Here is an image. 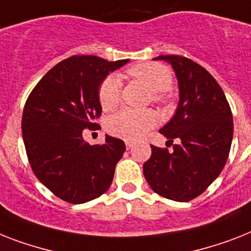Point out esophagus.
<instances>
[{"label":"esophagus","mask_w":251,"mask_h":251,"mask_svg":"<svg viewBox=\"0 0 251 251\" xmlns=\"http://www.w3.org/2000/svg\"><path fill=\"white\" fill-rule=\"evenodd\" d=\"M126 146H127V149L129 150V149L133 148V142H132V141H126Z\"/></svg>","instance_id":"obj_1"}]
</instances>
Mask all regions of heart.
<instances>
[{
	"instance_id": "b5f03b06",
	"label": "heart",
	"mask_w": 251,
	"mask_h": 251,
	"mask_svg": "<svg viewBox=\"0 0 251 251\" xmlns=\"http://www.w3.org/2000/svg\"><path fill=\"white\" fill-rule=\"evenodd\" d=\"M128 74L151 91L156 103H167V91L173 84V74L168 66L158 63H142L128 69ZM121 76L107 75L99 87V101L103 110H113L121 102ZM158 118L154 111L123 109L107 118L106 129L113 136L134 141L155 127Z\"/></svg>"
}]
</instances>
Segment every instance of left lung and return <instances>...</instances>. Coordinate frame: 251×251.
Here are the masks:
<instances>
[{"label": "left lung", "mask_w": 251, "mask_h": 251, "mask_svg": "<svg viewBox=\"0 0 251 251\" xmlns=\"http://www.w3.org/2000/svg\"><path fill=\"white\" fill-rule=\"evenodd\" d=\"M154 60L172 64L177 75L179 102L171 121L159 132L173 151L151 145L144 164L150 187L163 198L190 201L218 177L228 158L233 137L231 107L218 82L198 63L178 55Z\"/></svg>", "instance_id": "obj_1"}]
</instances>
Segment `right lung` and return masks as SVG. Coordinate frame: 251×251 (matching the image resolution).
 <instances>
[{"label": "right lung", "instance_id": "1", "mask_svg": "<svg viewBox=\"0 0 251 251\" xmlns=\"http://www.w3.org/2000/svg\"><path fill=\"white\" fill-rule=\"evenodd\" d=\"M128 61L72 56L49 70L29 95L22 119L29 164L64 201L83 204L110 187L126 145L107 134L102 145H90L82 133L99 127L101 82Z\"/></svg>", "mask_w": 251, "mask_h": 251}]
</instances>
